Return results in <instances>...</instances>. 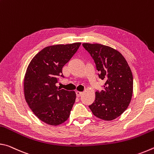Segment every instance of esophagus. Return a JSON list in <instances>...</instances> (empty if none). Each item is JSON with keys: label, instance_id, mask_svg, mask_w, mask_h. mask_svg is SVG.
<instances>
[{"label": "esophagus", "instance_id": "1", "mask_svg": "<svg viewBox=\"0 0 154 154\" xmlns=\"http://www.w3.org/2000/svg\"><path fill=\"white\" fill-rule=\"evenodd\" d=\"M82 94H83V92H79V91H77V92H76V95H77V97H79V96H82Z\"/></svg>", "mask_w": 154, "mask_h": 154}]
</instances>
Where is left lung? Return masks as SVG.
<instances>
[{
  "label": "left lung",
  "instance_id": "8db88e82",
  "mask_svg": "<svg viewBox=\"0 0 154 154\" xmlns=\"http://www.w3.org/2000/svg\"><path fill=\"white\" fill-rule=\"evenodd\" d=\"M95 62L98 77L105 81L104 89L96 92L89 106L97 118L110 121L124 113L131 100L133 77L126 59L118 51L101 44L83 43Z\"/></svg>",
  "mask_w": 154,
  "mask_h": 154
}]
</instances>
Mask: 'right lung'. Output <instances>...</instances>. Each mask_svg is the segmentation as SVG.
<instances>
[{
  "label": "right lung",
  "instance_id": "add662e5",
  "mask_svg": "<svg viewBox=\"0 0 154 154\" xmlns=\"http://www.w3.org/2000/svg\"><path fill=\"white\" fill-rule=\"evenodd\" d=\"M81 43L46 47L30 62L24 81V96L34 114L45 123L57 126L67 120L76 94L58 88L62 68L79 49Z\"/></svg>",
  "mask_w": 154,
  "mask_h": 154
}]
</instances>
